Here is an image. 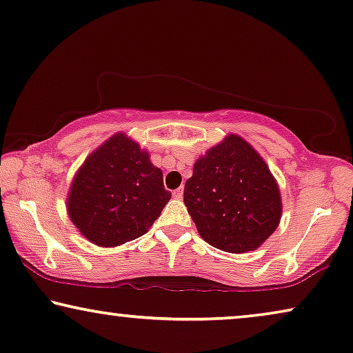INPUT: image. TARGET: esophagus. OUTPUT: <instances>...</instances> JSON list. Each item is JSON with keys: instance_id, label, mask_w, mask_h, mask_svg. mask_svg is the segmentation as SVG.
I'll use <instances>...</instances> for the list:
<instances>
[{"instance_id": "34e87169", "label": "esophagus", "mask_w": 353, "mask_h": 353, "mask_svg": "<svg viewBox=\"0 0 353 353\" xmlns=\"http://www.w3.org/2000/svg\"><path fill=\"white\" fill-rule=\"evenodd\" d=\"M182 195H183V188L182 187H179V188H176L174 192H172V196L177 198V200H181Z\"/></svg>"}]
</instances>
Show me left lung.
<instances>
[{
	"instance_id": "obj_1",
	"label": "left lung",
	"mask_w": 353,
	"mask_h": 353,
	"mask_svg": "<svg viewBox=\"0 0 353 353\" xmlns=\"http://www.w3.org/2000/svg\"><path fill=\"white\" fill-rule=\"evenodd\" d=\"M183 203L203 240L232 254L257 250L276 230L283 208L264 158L236 134L195 161Z\"/></svg>"
}]
</instances>
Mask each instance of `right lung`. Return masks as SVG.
Here are the masks:
<instances>
[{
    "instance_id": "add662e5",
    "label": "right lung",
    "mask_w": 353,
    "mask_h": 353,
    "mask_svg": "<svg viewBox=\"0 0 353 353\" xmlns=\"http://www.w3.org/2000/svg\"><path fill=\"white\" fill-rule=\"evenodd\" d=\"M170 200L163 172L148 152L128 134L117 132L79 166L67 211L84 238L113 248L147 233Z\"/></svg>"
}]
</instances>
